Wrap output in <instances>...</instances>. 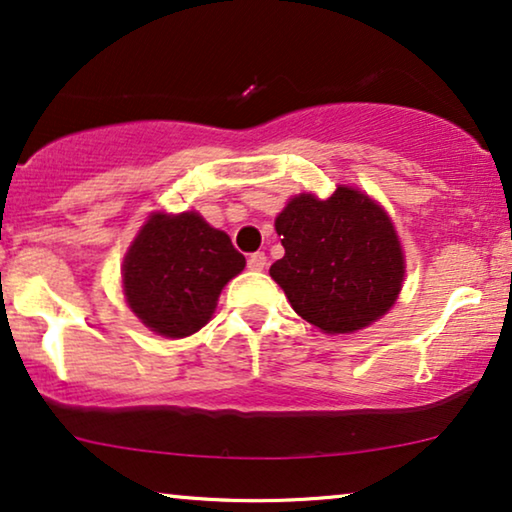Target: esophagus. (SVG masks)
<instances>
[{"label":"esophagus","mask_w":512,"mask_h":512,"mask_svg":"<svg viewBox=\"0 0 512 512\" xmlns=\"http://www.w3.org/2000/svg\"><path fill=\"white\" fill-rule=\"evenodd\" d=\"M247 265H249V270L261 272V270L265 268V265H268V256H265L263 251H256V254H251V256H249Z\"/></svg>","instance_id":"obj_1"}]
</instances>
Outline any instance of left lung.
Here are the masks:
<instances>
[{
	"label": "left lung",
	"instance_id": "left-lung-1",
	"mask_svg": "<svg viewBox=\"0 0 512 512\" xmlns=\"http://www.w3.org/2000/svg\"><path fill=\"white\" fill-rule=\"evenodd\" d=\"M284 256L270 265L293 310L324 333L361 331L401 293L405 258L389 214L359 188L300 193L275 219Z\"/></svg>",
	"mask_w": 512,
	"mask_h": 512
}]
</instances>
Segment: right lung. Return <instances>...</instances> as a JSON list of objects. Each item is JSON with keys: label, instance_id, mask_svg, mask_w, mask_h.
<instances>
[{"label": "right lung", "instance_id": "obj_1", "mask_svg": "<svg viewBox=\"0 0 512 512\" xmlns=\"http://www.w3.org/2000/svg\"><path fill=\"white\" fill-rule=\"evenodd\" d=\"M244 265L230 237L198 212H153L123 258V293L146 328L186 338L212 319L221 289Z\"/></svg>", "mask_w": 512, "mask_h": 512}]
</instances>
